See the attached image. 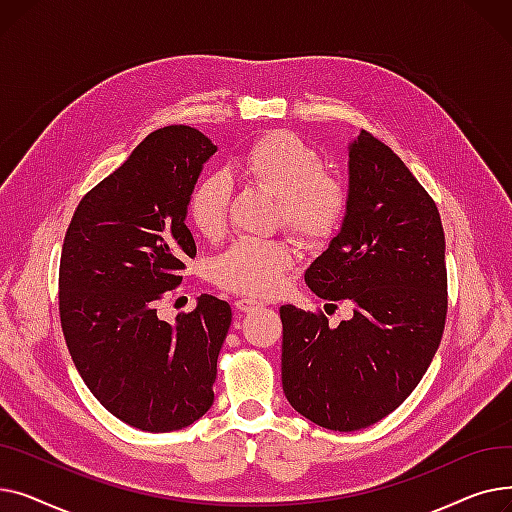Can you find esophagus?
Listing matches in <instances>:
<instances>
[{"mask_svg": "<svg viewBox=\"0 0 512 512\" xmlns=\"http://www.w3.org/2000/svg\"><path fill=\"white\" fill-rule=\"evenodd\" d=\"M234 305H236V309L242 311V313H251V311L263 307V301H259V299H255V297H240V299H236Z\"/></svg>", "mask_w": 512, "mask_h": 512, "instance_id": "1", "label": "esophagus"}]
</instances>
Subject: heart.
I'll return each mask as SVG.
<instances>
[{
  "label": "heart",
  "mask_w": 512,
  "mask_h": 512,
  "mask_svg": "<svg viewBox=\"0 0 512 512\" xmlns=\"http://www.w3.org/2000/svg\"><path fill=\"white\" fill-rule=\"evenodd\" d=\"M234 172L278 199V222L305 245H321L342 226L348 186L324 170V157L288 130L261 134L234 161ZM230 186L226 176H201L186 199V218L205 238L226 228ZM294 251L282 240L240 238L213 261V280L222 288L267 297L282 288Z\"/></svg>",
  "instance_id": "heart-1"
}]
</instances>
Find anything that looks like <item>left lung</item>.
<instances>
[{
  "mask_svg": "<svg viewBox=\"0 0 512 512\" xmlns=\"http://www.w3.org/2000/svg\"><path fill=\"white\" fill-rule=\"evenodd\" d=\"M351 191L338 236L305 272L326 301L355 315L280 307L282 388L309 421L355 432L417 388L446 326L448 276L440 211L386 143L361 130L351 145Z\"/></svg>",
  "mask_w": 512,
  "mask_h": 512,
  "instance_id": "left-lung-1",
  "label": "left lung"
}]
</instances>
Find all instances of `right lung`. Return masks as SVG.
Segmentation results:
<instances>
[{"label": "right lung", "instance_id": "right-lung-1", "mask_svg": "<svg viewBox=\"0 0 512 512\" xmlns=\"http://www.w3.org/2000/svg\"><path fill=\"white\" fill-rule=\"evenodd\" d=\"M215 145L191 126H164L80 199L60 257V324L80 378L120 421L164 434L213 405L232 309L201 294L176 324L157 303L197 255L186 199Z\"/></svg>", "mask_w": 512, "mask_h": 512}]
</instances>
